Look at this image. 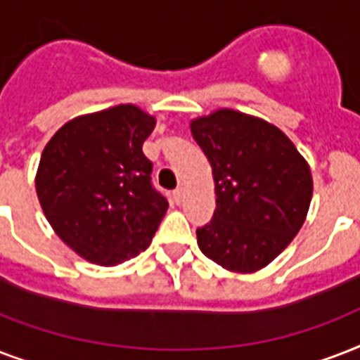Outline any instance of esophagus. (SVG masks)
<instances>
[{"mask_svg": "<svg viewBox=\"0 0 360 360\" xmlns=\"http://www.w3.org/2000/svg\"><path fill=\"white\" fill-rule=\"evenodd\" d=\"M172 200L176 202V205H180L184 200V189L182 188H176L174 191H172Z\"/></svg>", "mask_w": 360, "mask_h": 360, "instance_id": "esophagus-1", "label": "esophagus"}]
</instances>
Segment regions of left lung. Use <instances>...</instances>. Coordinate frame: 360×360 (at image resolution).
<instances>
[{
  "label": "left lung",
  "mask_w": 360,
  "mask_h": 360,
  "mask_svg": "<svg viewBox=\"0 0 360 360\" xmlns=\"http://www.w3.org/2000/svg\"><path fill=\"white\" fill-rule=\"evenodd\" d=\"M189 127L216 184L214 216L197 229L200 252L231 272L261 270L304 224L314 191L310 167L283 131L233 108Z\"/></svg>",
  "instance_id": "8db88e82"
}]
</instances>
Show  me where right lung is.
Segmentation results:
<instances>
[{"label":"right lung","instance_id":"right-lung-1","mask_svg":"<svg viewBox=\"0 0 360 360\" xmlns=\"http://www.w3.org/2000/svg\"><path fill=\"white\" fill-rule=\"evenodd\" d=\"M155 118L118 105L67 122L44 146L35 189L44 216L73 252L114 266L144 252L169 202L152 186L142 142Z\"/></svg>","mask_w":360,"mask_h":360}]
</instances>
